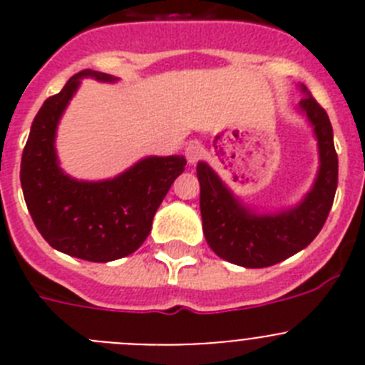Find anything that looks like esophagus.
Returning a JSON list of instances; mask_svg holds the SVG:
<instances>
[{
	"mask_svg": "<svg viewBox=\"0 0 365 365\" xmlns=\"http://www.w3.org/2000/svg\"><path fill=\"white\" fill-rule=\"evenodd\" d=\"M185 155H186V160L190 164H195L197 160L202 159V155H205V150L199 143H190L188 146L185 148Z\"/></svg>",
	"mask_w": 365,
	"mask_h": 365,
	"instance_id": "esophagus-1",
	"label": "esophagus"
}]
</instances>
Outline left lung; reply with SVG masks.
<instances>
[{
  "label": "left lung",
  "mask_w": 365,
  "mask_h": 365,
  "mask_svg": "<svg viewBox=\"0 0 365 365\" xmlns=\"http://www.w3.org/2000/svg\"><path fill=\"white\" fill-rule=\"evenodd\" d=\"M305 93L299 111L314 128L320 168L311 192L299 205L278 214L248 210L227 188L206 163L197 164L201 185V217L206 243L222 259L247 269L276 265L303 250L324 227L338 186V155L333 143V125L327 113L302 86Z\"/></svg>",
  "instance_id": "left-lung-1"
}]
</instances>
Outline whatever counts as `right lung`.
Listing matches in <instances>:
<instances>
[{
    "mask_svg": "<svg viewBox=\"0 0 365 365\" xmlns=\"http://www.w3.org/2000/svg\"><path fill=\"white\" fill-rule=\"evenodd\" d=\"M115 82L98 71H80L49 96L31 125L21 155V188L38 232L53 248L95 263L130 256L146 241L157 208L185 172L180 155L146 157L115 179L76 180L58 166L56 128L80 80Z\"/></svg>",
    "mask_w": 365,
    "mask_h": 365,
    "instance_id": "obj_1",
    "label": "right lung"
}]
</instances>
